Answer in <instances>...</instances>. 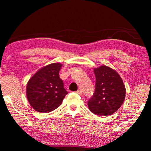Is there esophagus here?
I'll list each match as a JSON object with an SVG mask.
<instances>
[{
  "label": "esophagus",
  "instance_id": "34e87169",
  "mask_svg": "<svg viewBox=\"0 0 151 151\" xmlns=\"http://www.w3.org/2000/svg\"><path fill=\"white\" fill-rule=\"evenodd\" d=\"M76 93H77L78 94V95H82V91L81 90H78L77 91H76Z\"/></svg>",
  "mask_w": 151,
  "mask_h": 151
}]
</instances>
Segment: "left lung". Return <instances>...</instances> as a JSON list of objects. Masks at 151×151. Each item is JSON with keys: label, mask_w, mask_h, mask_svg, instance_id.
<instances>
[{"label": "left lung", "mask_w": 151, "mask_h": 151, "mask_svg": "<svg viewBox=\"0 0 151 151\" xmlns=\"http://www.w3.org/2000/svg\"><path fill=\"white\" fill-rule=\"evenodd\" d=\"M96 89L88 102L89 110L97 115H110L120 108L125 99L126 88L115 70L106 66L94 69Z\"/></svg>", "instance_id": "obj_1"}]
</instances>
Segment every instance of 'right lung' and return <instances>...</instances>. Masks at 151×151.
<instances>
[{"label": "right lung", "mask_w": 151, "mask_h": 151, "mask_svg": "<svg viewBox=\"0 0 151 151\" xmlns=\"http://www.w3.org/2000/svg\"><path fill=\"white\" fill-rule=\"evenodd\" d=\"M60 63L45 66L30 78L27 85V98L33 109L49 113L57 109L68 92L60 78Z\"/></svg>", "instance_id": "add662e5"}]
</instances>
